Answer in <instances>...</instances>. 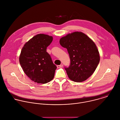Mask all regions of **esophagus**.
<instances>
[{
  "instance_id": "34e87169",
  "label": "esophagus",
  "mask_w": 120,
  "mask_h": 120,
  "mask_svg": "<svg viewBox=\"0 0 120 120\" xmlns=\"http://www.w3.org/2000/svg\"><path fill=\"white\" fill-rule=\"evenodd\" d=\"M63 65L62 64H61V65H57V67L58 68H61L63 67Z\"/></svg>"
}]
</instances>
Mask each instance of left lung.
<instances>
[{
  "label": "left lung",
  "mask_w": 120,
  "mask_h": 120,
  "mask_svg": "<svg viewBox=\"0 0 120 120\" xmlns=\"http://www.w3.org/2000/svg\"><path fill=\"white\" fill-rule=\"evenodd\" d=\"M60 45L66 48L70 64L65 67L69 78L75 82H82L90 77L100 61L99 52L94 42L81 32H75L62 37Z\"/></svg>",
  "instance_id": "left-lung-1"
}]
</instances>
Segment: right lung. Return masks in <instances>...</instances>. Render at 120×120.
<instances>
[{"mask_svg": "<svg viewBox=\"0 0 120 120\" xmlns=\"http://www.w3.org/2000/svg\"><path fill=\"white\" fill-rule=\"evenodd\" d=\"M52 39V36L38 34L27 42L21 51L20 65L25 74L35 82L46 83L54 77L57 67L46 52Z\"/></svg>", "mask_w": 120, "mask_h": 120, "instance_id": "add662e5", "label": "right lung"}]
</instances>
